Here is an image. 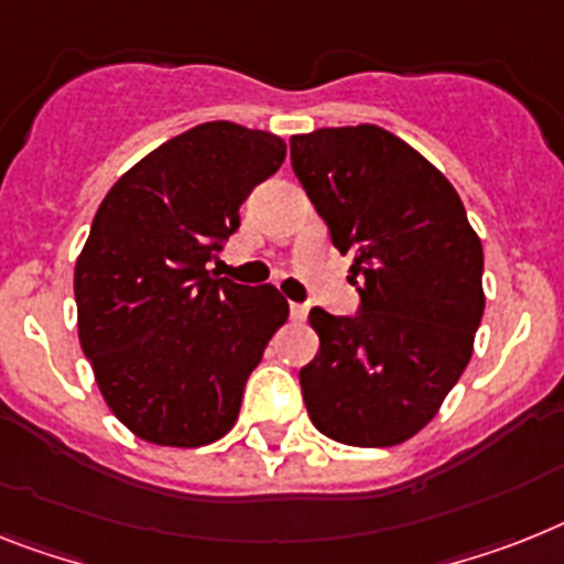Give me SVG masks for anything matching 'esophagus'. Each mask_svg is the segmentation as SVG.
Instances as JSON below:
<instances>
[{
    "label": "esophagus",
    "instance_id": "obj_1",
    "mask_svg": "<svg viewBox=\"0 0 564 564\" xmlns=\"http://www.w3.org/2000/svg\"><path fill=\"white\" fill-rule=\"evenodd\" d=\"M305 316H308V305L305 302H291V319L302 323Z\"/></svg>",
    "mask_w": 564,
    "mask_h": 564
}]
</instances>
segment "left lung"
<instances>
[{"instance_id":"left-lung-1","label":"left lung","mask_w":564,"mask_h":564,"mask_svg":"<svg viewBox=\"0 0 564 564\" xmlns=\"http://www.w3.org/2000/svg\"><path fill=\"white\" fill-rule=\"evenodd\" d=\"M291 166L355 253V316L311 308L319 351L302 366L311 423L348 446H394L435 417L473 357L484 314V250L458 193L380 126L291 138Z\"/></svg>"}]
</instances>
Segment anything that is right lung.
Listing matches in <instances>:
<instances>
[{
	"label": "right lung",
	"instance_id": "obj_1",
	"mask_svg": "<svg viewBox=\"0 0 564 564\" xmlns=\"http://www.w3.org/2000/svg\"><path fill=\"white\" fill-rule=\"evenodd\" d=\"M285 152L276 134L213 120L149 152L97 207L74 268L80 346L115 417L149 444L227 435L285 325L276 288L207 271Z\"/></svg>",
	"mask_w": 564,
	"mask_h": 564
}]
</instances>
